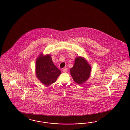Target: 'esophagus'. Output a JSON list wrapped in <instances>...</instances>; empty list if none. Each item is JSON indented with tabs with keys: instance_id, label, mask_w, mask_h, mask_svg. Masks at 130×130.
Wrapping results in <instances>:
<instances>
[{
	"instance_id": "esophagus-1",
	"label": "esophagus",
	"mask_w": 130,
	"mask_h": 130,
	"mask_svg": "<svg viewBox=\"0 0 130 130\" xmlns=\"http://www.w3.org/2000/svg\"><path fill=\"white\" fill-rule=\"evenodd\" d=\"M67 71V68H64L63 69V71L64 72H66Z\"/></svg>"
}]
</instances>
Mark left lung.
Returning <instances> with one entry per match:
<instances>
[{
  "mask_svg": "<svg viewBox=\"0 0 130 130\" xmlns=\"http://www.w3.org/2000/svg\"><path fill=\"white\" fill-rule=\"evenodd\" d=\"M91 70V66L86 59L78 57L75 59L74 65L70 69V72L75 83L81 84L89 79Z\"/></svg>",
  "mask_w": 130,
  "mask_h": 130,
  "instance_id": "obj_1",
  "label": "left lung"
}]
</instances>
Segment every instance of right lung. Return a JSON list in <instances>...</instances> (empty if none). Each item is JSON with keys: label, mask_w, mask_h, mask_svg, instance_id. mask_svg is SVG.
I'll return each instance as SVG.
<instances>
[{"label": "right lung", "mask_w": 130, "mask_h": 130, "mask_svg": "<svg viewBox=\"0 0 130 130\" xmlns=\"http://www.w3.org/2000/svg\"><path fill=\"white\" fill-rule=\"evenodd\" d=\"M36 74L41 83L48 86L56 81L61 71L53 63L51 55L41 53L36 60Z\"/></svg>", "instance_id": "right-lung-1"}]
</instances>
